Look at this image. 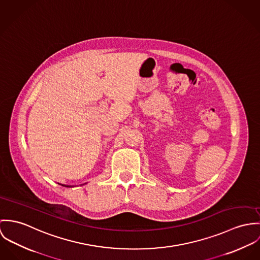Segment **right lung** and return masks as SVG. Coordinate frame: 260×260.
<instances>
[{"mask_svg": "<svg viewBox=\"0 0 260 260\" xmlns=\"http://www.w3.org/2000/svg\"><path fill=\"white\" fill-rule=\"evenodd\" d=\"M60 184V183H59ZM62 186H66V187H72V185H66V184H61Z\"/></svg>", "mask_w": 260, "mask_h": 260, "instance_id": "right-lung-1", "label": "right lung"}]
</instances>
